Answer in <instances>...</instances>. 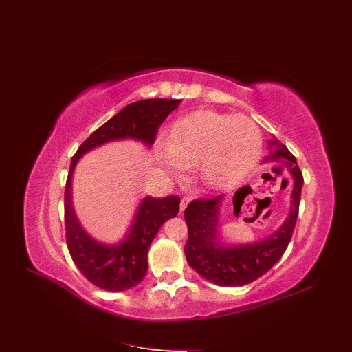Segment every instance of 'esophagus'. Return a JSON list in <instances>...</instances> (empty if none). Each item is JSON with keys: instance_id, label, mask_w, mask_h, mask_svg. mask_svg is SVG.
<instances>
[{"instance_id": "1", "label": "esophagus", "mask_w": 352, "mask_h": 352, "mask_svg": "<svg viewBox=\"0 0 352 352\" xmlns=\"http://www.w3.org/2000/svg\"><path fill=\"white\" fill-rule=\"evenodd\" d=\"M188 203H190V199H188V197H183V199H181V203H179V210H181V212H184V210H186V207L188 206Z\"/></svg>"}]
</instances>
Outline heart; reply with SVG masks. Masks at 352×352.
<instances>
[{"mask_svg": "<svg viewBox=\"0 0 352 352\" xmlns=\"http://www.w3.org/2000/svg\"><path fill=\"white\" fill-rule=\"evenodd\" d=\"M263 151L258 126L243 116L196 111L177 120L168 142L158 143L162 164L173 175L199 166L201 183L226 190L251 173Z\"/></svg>", "mask_w": 352, "mask_h": 352, "instance_id": "heart-1", "label": "heart"}]
</instances>
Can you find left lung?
<instances>
[{"label": "left lung", "mask_w": 352, "mask_h": 352, "mask_svg": "<svg viewBox=\"0 0 352 352\" xmlns=\"http://www.w3.org/2000/svg\"><path fill=\"white\" fill-rule=\"evenodd\" d=\"M268 149L264 164L280 162L293 179L290 212L274 233L252 243H226L222 241L219 217L225 196L194 200L184 212L188 226V241L184 250L187 263L204 280L213 284L238 287L255 281L277 264L290 243L300 204L303 175L294 156L277 138L270 139ZM250 190V186H245L235 192V210L238 199Z\"/></svg>", "instance_id": "1"}]
</instances>
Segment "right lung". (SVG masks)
Here are the masks:
<instances>
[{
	"instance_id": "right-lung-1",
	"label": "right lung",
	"mask_w": 352,
	"mask_h": 352,
	"mask_svg": "<svg viewBox=\"0 0 352 352\" xmlns=\"http://www.w3.org/2000/svg\"><path fill=\"white\" fill-rule=\"evenodd\" d=\"M181 100L151 98L129 104L78 148L71 161L65 188V228L67 245L75 265L88 281L107 292H124L138 285L148 271V250L156 233L179 210V197H145L130 222L126 235L114 245L94 239L78 220L72 203V178L82 156L109 142L133 139L151 148L156 132Z\"/></svg>"
}]
</instances>
